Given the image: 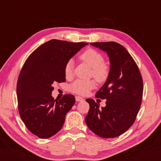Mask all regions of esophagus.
I'll return each instance as SVG.
<instances>
[{
    "label": "esophagus",
    "instance_id": "1",
    "mask_svg": "<svg viewBox=\"0 0 161 161\" xmlns=\"http://www.w3.org/2000/svg\"><path fill=\"white\" fill-rule=\"evenodd\" d=\"M75 100H76L77 102H81V101L84 100V98H82L80 96H76L75 97Z\"/></svg>",
    "mask_w": 161,
    "mask_h": 161
}]
</instances>
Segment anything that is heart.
<instances>
[{
	"label": "heart",
	"instance_id": "1",
	"mask_svg": "<svg viewBox=\"0 0 161 161\" xmlns=\"http://www.w3.org/2000/svg\"><path fill=\"white\" fill-rule=\"evenodd\" d=\"M80 59L92 68L91 75L98 82L103 83L107 80L110 74V67L104 63V58L102 54L93 48H88L81 53ZM74 62L68 60L64 67V74L66 78L69 79L73 75ZM95 81L93 80H77L70 84V90L73 93L86 95L93 89Z\"/></svg>",
	"mask_w": 161,
	"mask_h": 161
}]
</instances>
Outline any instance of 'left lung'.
<instances>
[{
  "instance_id": "8db88e82",
  "label": "left lung",
  "mask_w": 161,
  "mask_h": 161,
  "mask_svg": "<svg viewBox=\"0 0 161 161\" xmlns=\"http://www.w3.org/2000/svg\"><path fill=\"white\" fill-rule=\"evenodd\" d=\"M92 46L106 51L110 59V74L95 97L107 100L106 107L93 99L85 118L88 128L104 138L122 135L134 123L143 93L142 75L136 61L125 47L116 42H95Z\"/></svg>"
}]
</instances>
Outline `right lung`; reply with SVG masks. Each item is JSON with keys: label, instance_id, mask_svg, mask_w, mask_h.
Masks as SVG:
<instances>
[{"label": "right lung", "instance_id": "add662e5", "mask_svg": "<svg viewBox=\"0 0 161 161\" xmlns=\"http://www.w3.org/2000/svg\"><path fill=\"white\" fill-rule=\"evenodd\" d=\"M88 44L52 39L37 47L24 63L16 85L19 112L26 127L39 138L52 137L62 128L75 98L66 94L54 100L53 84L66 81L65 65Z\"/></svg>", "mask_w": 161, "mask_h": 161}]
</instances>
